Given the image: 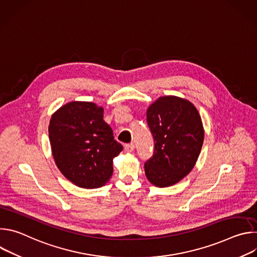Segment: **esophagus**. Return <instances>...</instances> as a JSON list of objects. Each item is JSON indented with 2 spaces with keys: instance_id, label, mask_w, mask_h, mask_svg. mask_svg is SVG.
<instances>
[{
  "instance_id": "esophagus-1",
  "label": "esophagus",
  "mask_w": 257,
  "mask_h": 257,
  "mask_svg": "<svg viewBox=\"0 0 257 257\" xmlns=\"http://www.w3.org/2000/svg\"><path fill=\"white\" fill-rule=\"evenodd\" d=\"M134 144L133 143H130V144H126L125 145V151L127 152V153H132L133 151H134Z\"/></svg>"
}]
</instances>
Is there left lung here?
<instances>
[{"label": "left lung", "instance_id": "8db88e82", "mask_svg": "<svg viewBox=\"0 0 257 257\" xmlns=\"http://www.w3.org/2000/svg\"><path fill=\"white\" fill-rule=\"evenodd\" d=\"M155 139L154 156L144 164L145 176L157 187H169L194 168L199 157L204 129L197 108L182 97L166 95L146 112Z\"/></svg>", "mask_w": 257, "mask_h": 257}]
</instances>
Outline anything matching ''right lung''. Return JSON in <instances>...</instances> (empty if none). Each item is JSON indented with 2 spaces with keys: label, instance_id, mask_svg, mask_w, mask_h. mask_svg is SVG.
<instances>
[{
  "label": "right lung",
  "instance_id": "right-lung-1",
  "mask_svg": "<svg viewBox=\"0 0 257 257\" xmlns=\"http://www.w3.org/2000/svg\"><path fill=\"white\" fill-rule=\"evenodd\" d=\"M49 138L58 169L85 189L105 184L113 175V159L123 151L103 121V107L90 101H70L57 109Z\"/></svg>",
  "mask_w": 257,
  "mask_h": 257
}]
</instances>
